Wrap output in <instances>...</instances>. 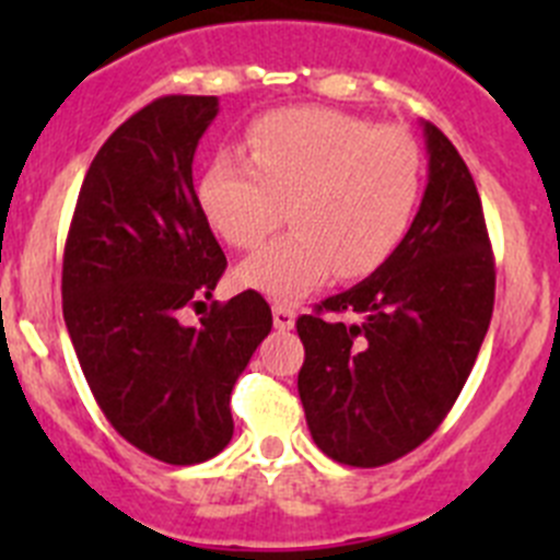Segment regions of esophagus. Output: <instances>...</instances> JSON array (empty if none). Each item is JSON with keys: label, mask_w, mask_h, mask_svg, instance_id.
<instances>
[{"label": "esophagus", "mask_w": 560, "mask_h": 560, "mask_svg": "<svg viewBox=\"0 0 560 560\" xmlns=\"http://www.w3.org/2000/svg\"><path fill=\"white\" fill-rule=\"evenodd\" d=\"M273 325L276 330H292L295 327V308L287 303H273Z\"/></svg>", "instance_id": "1"}]
</instances>
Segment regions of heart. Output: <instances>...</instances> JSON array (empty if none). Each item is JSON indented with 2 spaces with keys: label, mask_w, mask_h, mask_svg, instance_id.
Segmentation results:
<instances>
[{
  "label": "heart",
  "mask_w": 560,
  "mask_h": 560,
  "mask_svg": "<svg viewBox=\"0 0 560 560\" xmlns=\"http://www.w3.org/2000/svg\"><path fill=\"white\" fill-rule=\"evenodd\" d=\"M422 151L409 132L330 107L257 118L244 160L219 156L197 180L208 228L233 248L262 244L287 206L292 233L235 270V281L295 301L332 276L365 279L398 252L422 195Z\"/></svg>",
  "instance_id": "b5f03b06"
}]
</instances>
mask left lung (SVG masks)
Here are the masks:
<instances>
[{
    "instance_id": "left-lung-1",
    "label": "left lung",
    "mask_w": 560,
    "mask_h": 560,
    "mask_svg": "<svg viewBox=\"0 0 560 560\" xmlns=\"http://www.w3.org/2000/svg\"><path fill=\"white\" fill-rule=\"evenodd\" d=\"M428 186L398 252L352 290L298 319V374L316 447L374 468L420 447L453 409L493 316L495 268L466 162L422 121ZM322 311L358 313L352 326Z\"/></svg>"
}]
</instances>
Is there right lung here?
<instances>
[{
    "label": "right lung",
    "instance_id": "add662e5",
    "mask_svg": "<svg viewBox=\"0 0 560 560\" xmlns=\"http://www.w3.org/2000/svg\"><path fill=\"white\" fill-rule=\"evenodd\" d=\"M217 97H160L94 156L65 246L61 301L78 363L110 425L156 460L191 466L233 439L230 395L273 316L259 292L211 298L228 268L197 206L191 160Z\"/></svg>",
    "mask_w": 560,
    "mask_h": 560
}]
</instances>
